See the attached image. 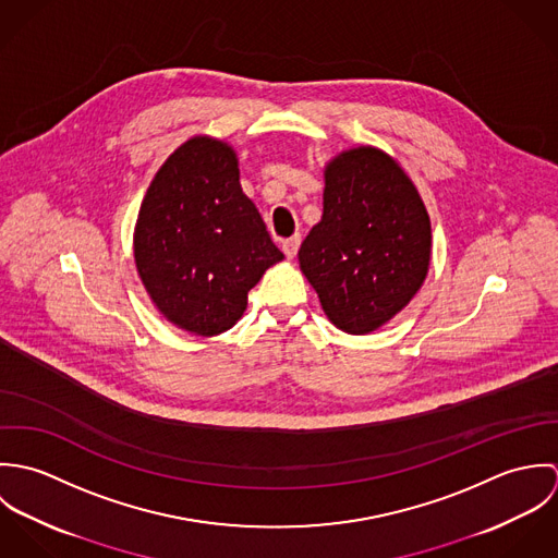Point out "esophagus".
<instances>
[{"instance_id":"1","label":"esophagus","mask_w":558,"mask_h":558,"mask_svg":"<svg viewBox=\"0 0 558 558\" xmlns=\"http://www.w3.org/2000/svg\"><path fill=\"white\" fill-rule=\"evenodd\" d=\"M299 246H301V236H292V239L283 240L281 248L288 257H294L299 253Z\"/></svg>"}]
</instances>
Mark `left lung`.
Listing matches in <instances>:
<instances>
[{
  "label": "left lung",
  "instance_id": "obj_1",
  "mask_svg": "<svg viewBox=\"0 0 558 558\" xmlns=\"http://www.w3.org/2000/svg\"><path fill=\"white\" fill-rule=\"evenodd\" d=\"M429 255V215L398 160L361 146L326 165L322 219L299 262L337 328L367 335L387 324L423 286Z\"/></svg>",
  "mask_w": 558,
  "mask_h": 558
}]
</instances>
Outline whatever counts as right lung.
I'll list each match as a JSON object with an SVG mask.
<instances>
[{"mask_svg": "<svg viewBox=\"0 0 558 558\" xmlns=\"http://www.w3.org/2000/svg\"><path fill=\"white\" fill-rule=\"evenodd\" d=\"M133 244L157 310L202 337L232 328L246 310L248 290L283 259L242 193L234 148L202 135L160 165Z\"/></svg>", "mask_w": 558, "mask_h": 558, "instance_id": "right-lung-1", "label": "right lung"}]
</instances>
